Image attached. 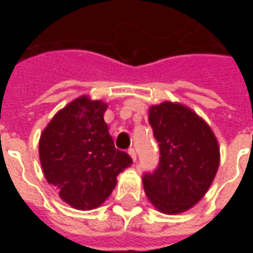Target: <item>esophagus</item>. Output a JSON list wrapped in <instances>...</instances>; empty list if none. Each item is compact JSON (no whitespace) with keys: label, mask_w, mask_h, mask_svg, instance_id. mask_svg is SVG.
Here are the masks:
<instances>
[{"label":"esophagus","mask_w":253,"mask_h":253,"mask_svg":"<svg viewBox=\"0 0 253 253\" xmlns=\"http://www.w3.org/2000/svg\"><path fill=\"white\" fill-rule=\"evenodd\" d=\"M128 154L131 156V159L134 160V161L137 160V152H135V149H134V148L128 149Z\"/></svg>","instance_id":"34e87169"}]
</instances>
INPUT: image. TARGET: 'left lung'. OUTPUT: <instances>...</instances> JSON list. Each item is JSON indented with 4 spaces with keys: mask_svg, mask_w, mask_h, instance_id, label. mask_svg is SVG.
Masks as SVG:
<instances>
[{
    "mask_svg": "<svg viewBox=\"0 0 253 253\" xmlns=\"http://www.w3.org/2000/svg\"><path fill=\"white\" fill-rule=\"evenodd\" d=\"M149 125L160 161L142 176L146 196L165 214L186 211L201 201L217 173V139L195 112L169 101L149 110Z\"/></svg>",
    "mask_w": 253,
    "mask_h": 253,
    "instance_id": "1",
    "label": "left lung"
}]
</instances>
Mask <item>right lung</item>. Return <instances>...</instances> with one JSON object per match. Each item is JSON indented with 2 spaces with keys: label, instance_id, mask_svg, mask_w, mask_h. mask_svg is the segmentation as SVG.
<instances>
[{
  "label": "right lung",
  "instance_id": "add662e5",
  "mask_svg": "<svg viewBox=\"0 0 253 253\" xmlns=\"http://www.w3.org/2000/svg\"><path fill=\"white\" fill-rule=\"evenodd\" d=\"M107 104L80 97L52 118L39 142L44 176L78 210L100 206L131 157L115 148L104 122Z\"/></svg>",
  "mask_w": 253,
  "mask_h": 253
}]
</instances>
